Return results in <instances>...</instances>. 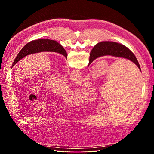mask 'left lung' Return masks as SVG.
I'll list each match as a JSON object with an SVG mask.
<instances>
[{"instance_id":"8db88e82","label":"left lung","mask_w":154,"mask_h":154,"mask_svg":"<svg viewBox=\"0 0 154 154\" xmlns=\"http://www.w3.org/2000/svg\"><path fill=\"white\" fill-rule=\"evenodd\" d=\"M40 52H56L63 55L67 58L66 50L57 41L49 39H39L31 41L20 50L14 60L12 67L26 56Z\"/></svg>"}]
</instances>
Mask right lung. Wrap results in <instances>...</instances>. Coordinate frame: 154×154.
I'll return each instance as SVG.
<instances>
[{
    "mask_svg": "<svg viewBox=\"0 0 154 154\" xmlns=\"http://www.w3.org/2000/svg\"><path fill=\"white\" fill-rule=\"evenodd\" d=\"M106 55L128 59L141 70L137 60L131 51L124 45L109 41L101 42L93 48L90 54L88 65H90L95 59Z\"/></svg>",
    "mask_w": 154,
    "mask_h": 154,
    "instance_id": "1",
    "label": "right lung"
}]
</instances>
